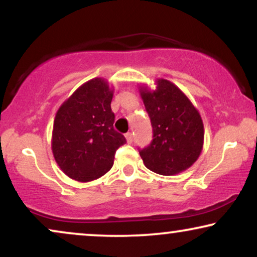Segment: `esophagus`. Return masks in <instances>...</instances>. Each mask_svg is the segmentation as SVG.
<instances>
[{"instance_id":"1","label":"esophagus","mask_w":257,"mask_h":257,"mask_svg":"<svg viewBox=\"0 0 257 257\" xmlns=\"http://www.w3.org/2000/svg\"><path fill=\"white\" fill-rule=\"evenodd\" d=\"M125 138H126V142H127L128 144H131V143L133 142V135H132L131 132L126 133V135H125Z\"/></svg>"}]
</instances>
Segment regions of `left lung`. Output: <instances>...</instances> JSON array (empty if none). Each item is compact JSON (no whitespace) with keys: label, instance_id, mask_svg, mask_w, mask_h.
Listing matches in <instances>:
<instances>
[{"label":"left lung","instance_id":"1","mask_svg":"<svg viewBox=\"0 0 257 257\" xmlns=\"http://www.w3.org/2000/svg\"><path fill=\"white\" fill-rule=\"evenodd\" d=\"M156 89L139 85V93L150 115L153 140L139 152L144 165L161 175L188 170L199 159L205 128L200 112L189 98L170 80L158 78Z\"/></svg>","mask_w":257,"mask_h":257}]
</instances>
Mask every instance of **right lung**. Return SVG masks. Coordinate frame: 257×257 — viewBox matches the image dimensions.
Listing matches in <instances>:
<instances>
[{
    "label": "right lung",
    "instance_id": "add662e5",
    "mask_svg": "<svg viewBox=\"0 0 257 257\" xmlns=\"http://www.w3.org/2000/svg\"><path fill=\"white\" fill-rule=\"evenodd\" d=\"M113 87L96 77L82 84L56 112L51 150L56 163L70 179L89 182L113 166L124 136L114 131L111 110Z\"/></svg>",
    "mask_w": 257,
    "mask_h": 257
}]
</instances>
